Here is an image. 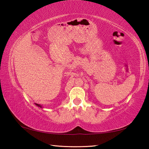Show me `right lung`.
<instances>
[{
	"label": "right lung",
	"mask_w": 149,
	"mask_h": 149,
	"mask_svg": "<svg viewBox=\"0 0 149 149\" xmlns=\"http://www.w3.org/2000/svg\"><path fill=\"white\" fill-rule=\"evenodd\" d=\"M36 105H37V106H38V107H42L40 105V104H36Z\"/></svg>",
	"instance_id": "add662e5"
}]
</instances>
